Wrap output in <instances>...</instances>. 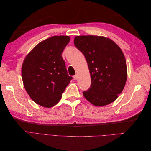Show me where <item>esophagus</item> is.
I'll return each instance as SVG.
<instances>
[{
	"label": "esophagus",
	"instance_id": "1",
	"mask_svg": "<svg viewBox=\"0 0 151 151\" xmlns=\"http://www.w3.org/2000/svg\"><path fill=\"white\" fill-rule=\"evenodd\" d=\"M74 77V80H77V74H76V75H74V77Z\"/></svg>",
	"mask_w": 151,
	"mask_h": 151
}]
</instances>
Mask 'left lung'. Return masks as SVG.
I'll use <instances>...</instances> for the list:
<instances>
[{
    "mask_svg": "<svg viewBox=\"0 0 151 151\" xmlns=\"http://www.w3.org/2000/svg\"><path fill=\"white\" fill-rule=\"evenodd\" d=\"M74 45L84 55L91 84L84 91L85 98L96 106L115 101L124 88L127 78L123 52L109 38L98 36H77Z\"/></svg>",
    "mask_w": 151,
    "mask_h": 151,
    "instance_id": "1",
    "label": "left lung"
}]
</instances>
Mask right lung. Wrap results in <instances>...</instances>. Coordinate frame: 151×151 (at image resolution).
<instances>
[{"label": "right lung", "instance_id": "obj_1", "mask_svg": "<svg viewBox=\"0 0 151 151\" xmlns=\"http://www.w3.org/2000/svg\"><path fill=\"white\" fill-rule=\"evenodd\" d=\"M68 36H53L39 43L22 65V79L30 98L51 108L61 99L72 77L68 75L62 53L70 42Z\"/></svg>", "mask_w": 151, "mask_h": 151}]
</instances>
